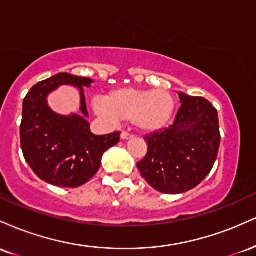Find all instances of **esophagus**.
I'll use <instances>...</instances> for the list:
<instances>
[{"label": "esophagus", "instance_id": "esophagus-1", "mask_svg": "<svg viewBox=\"0 0 256 256\" xmlns=\"http://www.w3.org/2000/svg\"><path fill=\"white\" fill-rule=\"evenodd\" d=\"M120 137H122V140H131L132 137V134H128V132H122V134H120Z\"/></svg>", "mask_w": 256, "mask_h": 256}]
</instances>
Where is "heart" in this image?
<instances>
[{
	"mask_svg": "<svg viewBox=\"0 0 256 256\" xmlns=\"http://www.w3.org/2000/svg\"><path fill=\"white\" fill-rule=\"evenodd\" d=\"M94 112L101 118L132 120L138 130L156 132L170 124L176 110V100L170 91L122 88L110 91L106 100H95Z\"/></svg>",
	"mask_w": 256,
	"mask_h": 256,
	"instance_id": "heart-1",
	"label": "heart"
}]
</instances>
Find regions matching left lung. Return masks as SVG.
Listing matches in <instances>:
<instances>
[{
    "mask_svg": "<svg viewBox=\"0 0 256 256\" xmlns=\"http://www.w3.org/2000/svg\"><path fill=\"white\" fill-rule=\"evenodd\" d=\"M180 108L174 122L144 136L148 152L137 168L162 194H183L210 174L216 160L220 132L218 112L204 98L179 91Z\"/></svg>",
    "mask_w": 256,
    "mask_h": 256,
    "instance_id": "1",
    "label": "left lung"
}]
</instances>
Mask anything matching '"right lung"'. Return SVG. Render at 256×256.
<instances>
[{
    "mask_svg": "<svg viewBox=\"0 0 256 256\" xmlns=\"http://www.w3.org/2000/svg\"><path fill=\"white\" fill-rule=\"evenodd\" d=\"M92 79L58 73L32 86L22 102L20 140L24 158L42 180L60 188H78L98 171L104 152L118 144L120 132L96 136L86 118L84 88ZM62 84L80 91V114L62 116L52 111L48 96Z\"/></svg>",
    "mask_w": 256,
    "mask_h": 256,
    "instance_id": "1",
    "label": "right lung"
}]
</instances>
